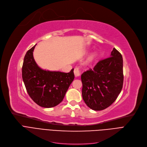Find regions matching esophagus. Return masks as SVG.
<instances>
[{"instance_id":"esophagus-1","label":"esophagus","mask_w":147,"mask_h":147,"mask_svg":"<svg viewBox=\"0 0 147 147\" xmlns=\"http://www.w3.org/2000/svg\"><path fill=\"white\" fill-rule=\"evenodd\" d=\"M74 74L75 75V77H80L81 74H82V72H81L79 68L75 67L74 69Z\"/></svg>"}]
</instances>
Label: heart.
<instances>
[{"label": "heart", "instance_id": "obj_1", "mask_svg": "<svg viewBox=\"0 0 147 147\" xmlns=\"http://www.w3.org/2000/svg\"><path fill=\"white\" fill-rule=\"evenodd\" d=\"M94 55H91V56L88 58V61L90 62V61H92L93 59H94Z\"/></svg>", "mask_w": 147, "mask_h": 147}]
</instances>
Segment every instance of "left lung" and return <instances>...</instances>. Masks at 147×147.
<instances>
[{"instance_id": "left-lung-1", "label": "left lung", "mask_w": 147, "mask_h": 147, "mask_svg": "<svg viewBox=\"0 0 147 147\" xmlns=\"http://www.w3.org/2000/svg\"><path fill=\"white\" fill-rule=\"evenodd\" d=\"M85 103L94 111L107 108L117 99L123 87V58L113 49L110 57L99 61L81 76Z\"/></svg>"}]
</instances>
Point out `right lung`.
<instances>
[{
	"label": "right lung",
	"mask_w": 147,
	"mask_h": 147,
	"mask_svg": "<svg viewBox=\"0 0 147 147\" xmlns=\"http://www.w3.org/2000/svg\"><path fill=\"white\" fill-rule=\"evenodd\" d=\"M36 45L25 55L22 68V80L29 96L35 103L41 107L52 108L63 101L74 79V69L69 73L41 69L33 58V52Z\"/></svg>",
	"instance_id": "right-lung-1"
}]
</instances>
